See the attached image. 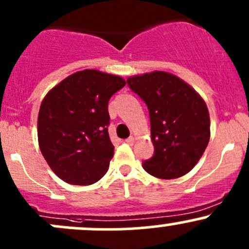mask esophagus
Returning a JSON list of instances; mask_svg holds the SVG:
<instances>
[{
	"label": "esophagus",
	"mask_w": 249,
	"mask_h": 249,
	"mask_svg": "<svg viewBox=\"0 0 249 249\" xmlns=\"http://www.w3.org/2000/svg\"><path fill=\"white\" fill-rule=\"evenodd\" d=\"M134 141H135L134 137H132V136H130L129 139H126V140H125V142H126L127 144H132V143H134Z\"/></svg>",
	"instance_id": "1"
}]
</instances>
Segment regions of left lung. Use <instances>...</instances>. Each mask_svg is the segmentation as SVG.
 <instances>
[{"label":"left lung","instance_id":"left-lung-1","mask_svg":"<svg viewBox=\"0 0 249 249\" xmlns=\"http://www.w3.org/2000/svg\"><path fill=\"white\" fill-rule=\"evenodd\" d=\"M145 102L150 118L154 154L143 169L161 179L188 173L210 141V114L202 97L180 78L154 71L126 80Z\"/></svg>","mask_w":249,"mask_h":249}]
</instances>
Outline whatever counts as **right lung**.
<instances>
[{
	"mask_svg": "<svg viewBox=\"0 0 249 249\" xmlns=\"http://www.w3.org/2000/svg\"><path fill=\"white\" fill-rule=\"evenodd\" d=\"M125 84L114 74L84 70L65 78L42 101L39 148L50 169L66 183L92 184L108 170L114 153L108 101Z\"/></svg>",
	"mask_w": 249,
	"mask_h": 249,
	"instance_id": "right-lung-1",
	"label": "right lung"
}]
</instances>
